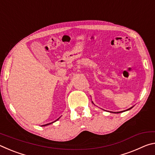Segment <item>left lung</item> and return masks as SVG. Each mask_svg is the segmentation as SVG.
<instances>
[{
    "mask_svg": "<svg viewBox=\"0 0 155 155\" xmlns=\"http://www.w3.org/2000/svg\"><path fill=\"white\" fill-rule=\"evenodd\" d=\"M91 102H92V101H91ZM92 103L94 104V103H93V102H92ZM131 108H132V107H131ZM131 108H130V109H127V110H129V109H130ZM120 112H121V111H120V112H117V114H118V113H120Z\"/></svg>",
    "mask_w": 155,
    "mask_h": 155,
    "instance_id": "1",
    "label": "left lung"
}]
</instances>
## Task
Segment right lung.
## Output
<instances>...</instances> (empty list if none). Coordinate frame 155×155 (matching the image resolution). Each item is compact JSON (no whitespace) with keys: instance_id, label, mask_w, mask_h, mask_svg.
<instances>
[{"instance_id":"1","label":"right lung","mask_w":155,"mask_h":155,"mask_svg":"<svg viewBox=\"0 0 155 155\" xmlns=\"http://www.w3.org/2000/svg\"><path fill=\"white\" fill-rule=\"evenodd\" d=\"M59 119V118L58 119H57V120H58ZM57 120H55V121H54V122H56L57 121ZM51 122V123H49V124H44V125H42V127H45V126H47V125H49V124H52V123H53V122Z\"/></svg>"}]
</instances>
